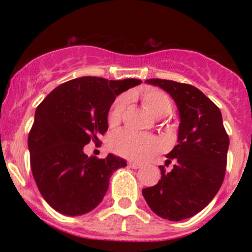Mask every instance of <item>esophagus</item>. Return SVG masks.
Masks as SVG:
<instances>
[{"label": "esophagus", "instance_id": "1", "mask_svg": "<svg viewBox=\"0 0 252 252\" xmlns=\"http://www.w3.org/2000/svg\"><path fill=\"white\" fill-rule=\"evenodd\" d=\"M128 164H129L130 168H132V169H138V168H141V167H142V164L134 162V161H129Z\"/></svg>", "mask_w": 252, "mask_h": 252}]
</instances>
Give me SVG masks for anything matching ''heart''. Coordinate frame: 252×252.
<instances>
[{"mask_svg":"<svg viewBox=\"0 0 252 252\" xmlns=\"http://www.w3.org/2000/svg\"><path fill=\"white\" fill-rule=\"evenodd\" d=\"M129 103L128 96H121L115 100L109 111L108 121L111 126L121 122L123 112ZM142 104L154 117H163L172 110V102L166 92L158 89H147L142 94ZM163 144L155 136L136 134L130 130H122L111 138V148L117 154L135 161H144L162 149Z\"/></svg>","mask_w":252,"mask_h":252,"instance_id":"1","label":"heart"}]
</instances>
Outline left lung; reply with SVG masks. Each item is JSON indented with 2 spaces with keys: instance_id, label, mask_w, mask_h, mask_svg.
<instances>
[{
  "instance_id": "8db88e82",
  "label": "left lung",
  "mask_w": 252,
  "mask_h": 252,
  "mask_svg": "<svg viewBox=\"0 0 252 252\" xmlns=\"http://www.w3.org/2000/svg\"><path fill=\"white\" fill-rule=\"evenodd\" d=\"M173 98L180 117L178 144L167 154L170 172L160 166L161 180L142 189L150 210L167 220L190 218L215 198L225 176L228 136L221 112L194 86L166 79H147Z\"/></svg>"
}]
</instances>
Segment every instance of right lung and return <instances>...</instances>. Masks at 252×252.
Listing matches in <instances>:
<instances>
[{
	"instance_id": "obj_1",
	"label": "right lung",
	"mask_w": 252,
	"mask_h": 252,
	"mask_svg": "<svg viewBox=\"0 0 252 252\" xmlns=\"http://www.w3.org/2000/svg\"><path fill=\"white\" fill-rule=\"evenodd\" d=\"M138 79L80 77L56 88L40 103L28 136L34 180L46 201L65 216L85 215L103 200L112 173L124 158L88 156L84 147L108 130V115L118 94Z\"/></svg>"
}]
</instances>
